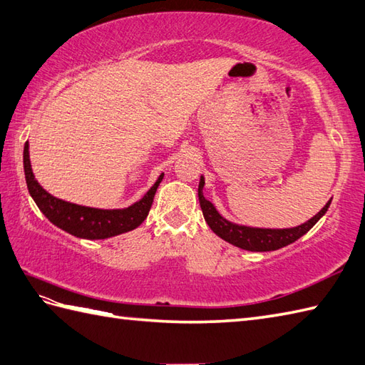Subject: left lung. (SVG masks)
Listing matches in <instances>:
<instances>
[{
	"label": "left lung",
	"mask_w": 365,
	"mask_h": 365,
	"mask_svg": "<svg viewBox=\"0 0 365 365\" xmlns=\"http://www.w3.org/2000/svg\"><path fill=\"white\" fill-rule=\"evenodd\" d=\"M202 187H204V176H201L200 180L198 198H200V206L202 210L204 220H206L209 227L220 238H223L225 242L234 245L237 247H242V250L254 251V252L275 251V250H280L283 246L294 243L296 240H299L302 235H305L308 230L325 215V212L331 204V200H330L313 218H309L304 225H300L297 227H289V229L250 227V226L230 223V221L221 217L218 210L215 209V206H213L209 200L204 198Z\"/></svg>",
	"instance_id": "8db88e82"
}]
</instances>
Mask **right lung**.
Wrapping results in <instances>:
<instances>
[{
    "label": "right lung",
    "mask_w": 365,
    "mask_h": 365,
    "mask_svg": "<svg viewBox=\"0 0 365 365\" xmlns=\"http://www.w3.org/2000/svg\"><path fill=\"white\" fill-rule=\"evenodd\" d=\"M23 164L28 190L35 204L43 212V215L54 226L63 229L65 232L88 240L110 238L128 232V230L136 229L139 225H142V221L148 215L150 207H152L158 185L164 178V173L159 175L153 187L139 201L125 209H96L78 206V204L56 198L41 187L32 173L29 159V142L24 144Z\"/></svg>",
    "instance_id": "add662e5"
}]
</instances>
